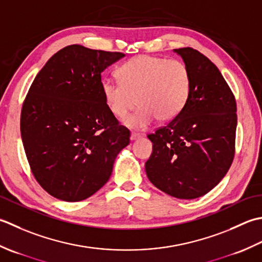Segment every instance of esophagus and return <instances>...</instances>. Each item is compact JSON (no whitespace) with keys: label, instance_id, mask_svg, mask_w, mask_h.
<instances>
[{"label":"esophagus","instance_id":"esophagus-1","mask_svg":"<svg viewBox=\"0 0 262 262\" xmlns=\"http://www.w3.org/2000/svg\"><path fill=\"white\" fill-rule=\"evenodd\" d=\"M140 138H141V136L138 135V133H131L130 140L131 141H136V140H138V139H140Z\"/></svg>","mask_w":262,"mask_h":262}]
</instances>
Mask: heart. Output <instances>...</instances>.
Returning <instances> with one entry per match:
<instances>
[{"label":"heart","mask_w":262,"mask_h":262,"mask_svg":"<svg viewBox=\"0 0 262 262\" xmlns=\"http://www.w3.org/2000/svg\"><path fill=\"white\" fill-rule=\"evenodd\" d=\"M120 81L105 78L101 93L110 111L125 117L138 105L135 114L123 121L133 130H145L157 119L168 122L183 110L191 89V74L180 60L139 55L117 70Z\"/></svg>","instance_id":"b5f03b06"}]
</instances>
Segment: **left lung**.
<instances>
[{
	"label": "left lung",
	"instance_id": "obj_1",
	"mask_svg": "<svg viewBox=\"0 0 262 262\" xmlns=\"http://www.w3.org/2000/svg\"><path fill=\"white\" fill-rule=\"evenodd\" d=\"M174 52L190 70V95L174 120L148 136L152 152L145 167L157 189L190 200L215 188L231 167L236 101L209 58L191 47Z\"/></svg>",
	"mask_w": 262,
	"mask_h": 262
}]
</instances>
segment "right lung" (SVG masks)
I'll return each mask as SVG.
<instances>
[{
  "mask_svg": "<svg viewBox=\"0 0 262 262\" xmlns=\"http://www.w3.org/2000/svg\"><path fill=\"white\" fill-rule=\"evenodd\" d=\"M125 55L70 45L31 83L20 130L37 182L55 198H89L110 180L130 131L119 125L101 93V72Z\"/></svg>",
  "mask_w": 262,
  "mask_h": 262,
  "instance_id": "add662e5",
  "label": "right lung"
}]
</instances>
